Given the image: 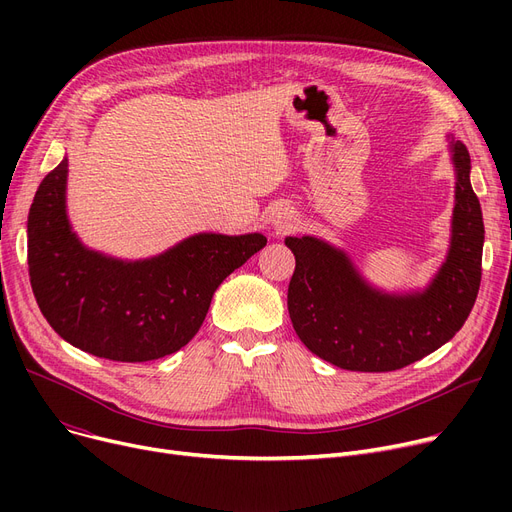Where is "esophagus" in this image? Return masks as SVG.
<instances>
[{"mask_svg": "<svg viewBox=\"0 0 512 512\" xmlns=\"http://www.w3.org/2000/svg\"><path fill=\"white\" fill-rule=\"evenodd\" d=\"M276 226H278V228H288V226H290V218H284V215H278Z\"/></svg>", "mask_w": 512, "mask_h": 512, "instance_id": "1", "label": "esophagus"}]
</instances>
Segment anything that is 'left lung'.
I'll list each match as a JSON object with an SVG mask.
<instances>
[{
	"instance_id": "obj_1",
	"label": "left lung",
	"mask_w": 512,
	"mask_h": 512,
	"mask_svg": "<svg viewBox=\"0 0 512 512\" xmlns=\"http://www.w3.org/2000/svg\"><path fill=\"white\" fill-rule=\"evenodd\" d=\"M450 153L456 172L450 249L425 290L386 294L328 242L284 240L297 259L288 284L292 328L319 359L348 371H394L434 353L463 328L481 282L483 218L467 147L450 139Z\"/></svg>"
}]
</instances>
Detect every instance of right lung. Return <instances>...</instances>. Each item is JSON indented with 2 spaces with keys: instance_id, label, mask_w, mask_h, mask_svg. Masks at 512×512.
Instances as JSON below:
<instances>
[{
  "instance_id": "obj_1",
  "label": "right lung",
  "mask_w": 512,
  "mask_h": 512,
  "mask_svg": "<svg viewBox=\"0 0 512 512\" xmlns=\"http://www.w3.org/2000/svg\"><path fill=\"white\" fill-rule=\"evenodd\" d=\"M66 176L64 157L35 193L29 276L49 326L101 359L143 363L180 351L199 332L215 288L267 242L259 232H201L151 259L105 257L70 228Z\"/></svg>"
}]
</instances>
